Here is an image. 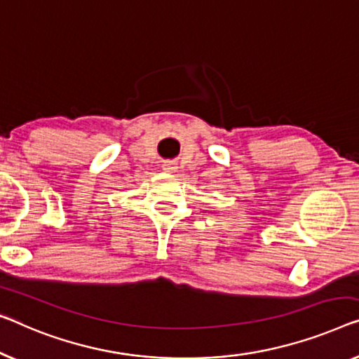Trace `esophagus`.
Wrapping results in <instances>:
<instances>
[{
  "instance_id": "34e87169",
  "label": "esophagus",
  "mask_w": 359,
  "mask_h": 359,
  "mask_svg": "<svg viewBox=\"0 0 359 359\" xmlns=\"http://www.w3.org/2000/svg\"><path fill=\"white\" fill-rule=\"evenodd\" d=\"M163 169L165 170V172H174V170L177 169V164H175L174 161H164Z\"/></svg>"
}]
</instances>
